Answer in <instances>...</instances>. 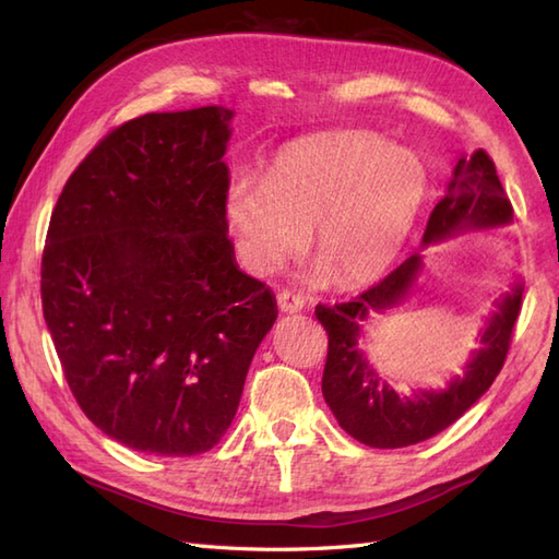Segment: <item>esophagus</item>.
<instances>
[{
	"instance_id": "obj_1",
	"label": "esophagus",
	"mask_w": 559,
	"mask_h": 559,
	"mask_svg": "<svg viewBox=\"0 0 559 559\" xmlns=\"http://www.w3.org/2000/svg\"><path fill=\"white\" fill-rule=\"evenodd\" d=\"M276 300H278L281 312H300L302 307H305V298H302V295L293 293V290H281V293L276 295Z\"/></svg>"
}]
</instances>
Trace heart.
Masks as SVG:
<instances>
[{"instance_id":"1","label":"heart","mask_w":559,"mask_h":559,"mask_svg":"<svg viewBox=\"0 0 559 559\" xmlns=\"http://www.w3.org/2000/svg\"><path fill=\"white\" fill-rule=\"evenodd\" d=\"M430 170L418 153L367 132L293 141L266 180L242 175L225 189L223 218L245 264L273 273L310 233L319 276L355 288L384 276L418 223Z\"/></svg>"}]
</instances>
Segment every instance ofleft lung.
<instances>
[{"label": "left lung", "mask_w": 559, "mask_h": 559, "mask_svg": "<svg viewBox=\"0 0 559 559\" xmlns=\"http://www.w3.org/2000/svg\"><path fill=\"white\" fill-rule=\"evenodd\" d=\"M514 216L512 201L497 177L492 158L483 148L471 158L461 156L447 194L427 221L423 245H432L461 230L495 228ZM423 271V254L413 252L401 266L358 298L338 305H317V319L329 334V353L322 377V394L334 411L338 425L358 442L374 449H399L425 442L456 423L500 374L507 360L516 317L521 312V293L497 300V310L483 331V348L473 350L463 377H454L442 391H415L399 396L379 377L358 350L360 326L370 314L391 310L408 298Z\"/></svg>", "instance_id": "8db88e82"}]
</instances>
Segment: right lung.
Instances as JSON below:
<instances>
[{"label":"right lung","mask_w":559,"mask_h":559,"mask_svg":"<svg viewBox=\"0 0 559 559\" xmlns=\"http://www.w3.org/2000/svg\"><path fill=\"white\" fill-rule=\"evenodd\" d=\"M233 110L148 112L71 173L43 249V314L86 418L158 456L213 449L278 317L223 218Z\"/></svg>","instance_id":"obj_1"}]
</instances>
